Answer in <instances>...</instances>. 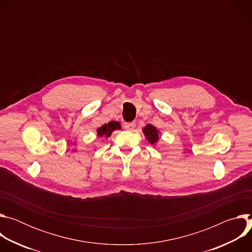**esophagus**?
<instances>
[{"mask_svg":"<svg viewBox=\"0 0 252 252\" xmlns=\"http://www.w3.org/2000/svg\"><path fill=\"white\" fill-rule=\"evenodd\" d=\"M125 128L127 130H132L135 127V123H125Z\"/></svg>","mask_w":252,"mask_h":252,"instance_id":"obj_1","label":"esophagus"}]
</instances>
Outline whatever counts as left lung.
Here are the masks:
<instances>
[{"instance_id":"left-lung-1","label":"left lung","mask_w":252,"mask_h":252,"mask_svg":"<svg viewBox=\"0 0 252 252\" xmlns=\"http://www.w3.org/2000/svg\"><path fill=\"white\" fill-rule=\"evenodd\" d=\"M142 132L145 134L149 143H151L152 146H157V143L160 138V132L156 126L152 125H147L142 128Z\"/></svg>"}]
</instances>
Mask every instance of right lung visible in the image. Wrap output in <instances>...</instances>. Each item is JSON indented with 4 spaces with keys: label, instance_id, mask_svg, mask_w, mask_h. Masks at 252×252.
I'll use <instances>...</instances> for the list:
<instances>
[{
    "label": "right lung",
    "instance_id": "1",
    "mask_svg": "<svg viewBox=\"0 0 252 252\" xmlns=\"http://www.w3.org/2000/svg\"><path fill=\"white\" fill-rule=\"evenodd\" d=\"M122 126L119 122H110L107 124L102 125L101 126L96 128V134L98 137H105L109 138L112 134V132H114L117 129H121Z\"/></svg>",
    "mask_w": 252,
    "mask_h": 252
}]
</instances>
